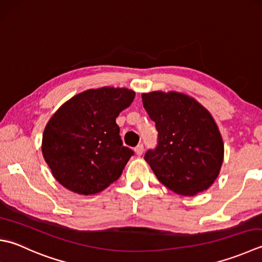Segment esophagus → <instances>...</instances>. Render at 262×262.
I'll return each mask as SVG.
<instances>
[{"mask_svg": "<svg viewBox=\"0 0 262 262\" xmlns=\"http://www.w3.org/2000/svg\"><path fill=\"white\" fill-rule=\"evenodd\" d=\"M134 151H135V153H136L137 156H142V155H143V151H144V146H143V144L137 145V146L134 148Z\"/></svg>", "mask_w": 262, "mask_h": 262, "instance_id": "esophagus-1", "label": "esophagus"}]
</instances>
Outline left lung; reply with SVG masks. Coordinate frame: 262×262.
<instances>
[{
    "instance_id": "8db88e82",
    "label": "left lung",
    "mask_w": 262,
    "mask_h": 262,
    "mask_svg": "<svg viewBox=\"0 0 262 262\" xmlns=\"http://www.w3.org/2000/svg\"><path fill=\"white\" fill-rule=\"evenodd\" d=\"M144 109L156 122L158 145L145 153L159 182L193 196L212 185L224 161V142L211 114L178 92L143 93Z\"/></svg>"
}]
</instances>
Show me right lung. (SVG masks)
Listing matches in <instances>:
<instances>
[{
	"mask_svg": "<svg viewBox=\"0 0 262 262\" xmlns=\"http://www.w3.org/2000/svg\"><path fill=\"white\" fill-rule=\"evenodd\" d=\"M134 97L135 92L128 89L87 90L71 97L50 118L42 153L61 185L91 195L121 176L134 152L122 146L116 118Z\"/></svg>",
	"mask_w": 262,
	"mask_h": 262,
	"instance_id": "right-lung-1",
	"label": "right lung"
}]
</instances>
